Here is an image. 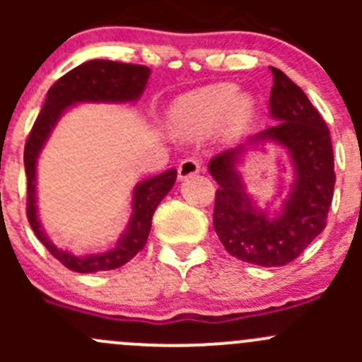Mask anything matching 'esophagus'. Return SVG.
<instances>
[{
    "instance_id": "34e87169",
    "label": "esophagus",
    "mask_w": 362,
    "mask_h": 362,
    "mask_svg": "<svg viewBox=\"0 0 362 362\" xmlns=\"http://www.w3.org/2000/svg\"><path fill=\"white\" fill-rule=\"evenodd\" d=\"M202 170V164L196 158H187L178 164V180H187V178L194 177L196 173H199Z\"/></svg>"
}]
</instances>
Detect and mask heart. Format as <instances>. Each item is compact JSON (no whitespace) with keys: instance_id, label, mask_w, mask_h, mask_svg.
Masks as SVG:
<instances>
[{"instance_id":"1","label":"heart","mask_w":362,"mask_h":362,"mask_svg":"<svg viewBox=\"0 0 362 362\" xmlns=\"http://www.w3.org/2000/svg\"><path fill=\"white\" fill-rule=\"evenodd\" d=\"M255 113L250 94L236 93L235 86H210L192 90L173 101L168 112L171 127L178 134L202 138L217 127L224 134L245 129Z\"/></svg>"}]
</instances>
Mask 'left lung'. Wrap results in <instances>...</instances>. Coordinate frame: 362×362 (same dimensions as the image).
<instances>
[{
    "mask_svg": "<svg viewBox=\"0 0 362 362\" xmlns=\"http://www.w3.org/2000/svg\"><path fill=\"white\" fill-rule=\"evenodd\" d=\"M272 73L269 117L275 124L208 164L218 184L214 208L218 240L240 261L266 268L289 264L324 231L337 182L326 122L286 73L276 68ZM268 143L284 148L293 168L290 192L279 211L259 207L239 171L250 150H265Z\"/></svg>",
    "mask_w": 362,
    "mask_h": 362,
    "instance_id": "left-lung-1",
    "label": "left lung"
}]
</instances>
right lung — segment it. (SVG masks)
Instances as JSON below:
<instances>
[{
  "label": "right lung",
  "instance_id": "right-lung-1",
  "mask_svg": "<svg viewBox=\"0 0 362 362\" xmlns=\"http://www.w3.org/2000/svg\"><path fill=\"white\" fill-rule=\"evenodd\" d=\"M151 69L140 64L93 59L73 68L49 89L42 112L29 133L24 148V168L28 175V218L33 231L45 249L76 273H96L120 268L134 257L147 243L158 204L171 191L177 180V170L163 171L134 185L131 199V217L115 245L103 252L76 255L59 249L50 242L38 217L36 204V166L38 158L52 134L54 127L69 108L78 103H136L147 87Z\"/></svg>",
  "mask_w": 362,
  "mask_h": 362
}]
</instances>
